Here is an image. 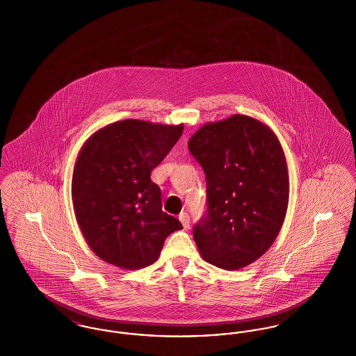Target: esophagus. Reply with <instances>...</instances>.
<instances>
[{
  "label": "esophagus",
  "mask_w": 356,
  "mask_h": 356,
  "mask_svg": "<svg viewBox=\"0 0 356 356\" xmlns=\"http://www.w3.org/2000/svg\"><path fill=\"white\" fill-rule=\"evenodd\" d=\"M179 220L181 221V224H183V227L188 229L189 228V215L186 213V212H181L180 215H179Z\"/></svg>",
  "instance_id": "34e87169"
}]
</instances>
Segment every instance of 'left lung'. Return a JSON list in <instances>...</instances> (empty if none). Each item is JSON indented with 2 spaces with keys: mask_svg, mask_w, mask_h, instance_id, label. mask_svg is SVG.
Listing matches in <instances>:
<instances>
[{
  "mask_svg": "<svg viewBox=\"0 0 356 356\" xmlns=\"http://www.w3.org/2000/svg\"><path fill=\"white\" fill-rule=\"evenodd\" d=\"M188 148L207 183V209L193 225L200 254L229 271L254 263L287 212V164L276 136L257 120L234 115L205 124Z\"/></svg>",
  "mask_w": 356,
  "mask_h": 356,
  "instance_id": "8db88e82",
  "label": "left lung"
}]
</instances>
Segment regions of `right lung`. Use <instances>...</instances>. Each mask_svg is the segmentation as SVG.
Segmentation results:
<instances>
[{
	"mask_svg": "<svg viewBox=\"0 0 356 356\" xmlns=\"http://www.w3.org/2000/svg\"><path fill=\"white\" fill-rule=\"evenodd\" d=\"M183 129L124 120L102 128L83 147L72 199L86 243L104 261L125 270L148 267L167 236L183 228L163 212L161 191L151 180Z\"/></svg>",
	"mask_w": 356,
	"mask_h": 356,
	"instance_id": "right-lung-1",
	"label": "right lung"
}]
</instances>
